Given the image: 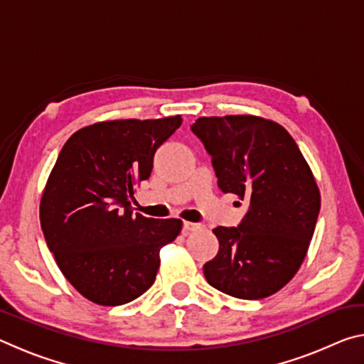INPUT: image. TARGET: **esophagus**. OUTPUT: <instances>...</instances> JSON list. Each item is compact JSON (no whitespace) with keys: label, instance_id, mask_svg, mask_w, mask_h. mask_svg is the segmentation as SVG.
I'll use <instances>...</instances> for the list:
<instances>
[{"label":"esophagus","instance_id":"esophagus-1","mask_svg":"<svg viewBox=\"0 0 364 364\" xmlns=\"http://www.w3.org/2000/svg\"><path fill=\"white\" fill-rule=\"evenodd\" d=\"M200 228H202V225H199V223H193V221H184V223H183V230H184V232L197 231V230H200Z\"/></svg>","mask_w":364,"mask_h":364}]
</instances>
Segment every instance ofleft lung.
I'll return each mask as SVG.
<instances>
[{"instance_id":"obj_1","label":"left lung","mask_w":364,"mask_h":364,"mask_svg":"<svg viewBox=\"0 0 364 364\" xmlns=\"http://www.w3.org/2000/svg\"><path fill=\"white\" fill-rule=\"evenodd\" d=\"M191 130L218 188L249 202L237 228L213 230L220 250L205 279L236 299L269 297L297 273L315 232L321 194L310 165L286 128L263 117H199Z\"/></svg>"}]
</instances>
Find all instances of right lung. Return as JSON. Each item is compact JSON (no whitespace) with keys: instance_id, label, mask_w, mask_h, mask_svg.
<instances>
[{"instance_id":"1","label":"right lung","mask_w":364,"mask_h":364,"mask_svg":"<svg viewBox=\"0 0 364 364\" xmlns=\"http://www.w3.org/2000/svg\"><path fill=\"white\" fill-rule=\"evenodd\" d=\"M181 120L93 123L67 139L49 173L43 234L65 279L93 304L115 306L143 295L156 281L160 249L181 232V220L146 218L130 204Z\"/></svg>"}]
</instances>
